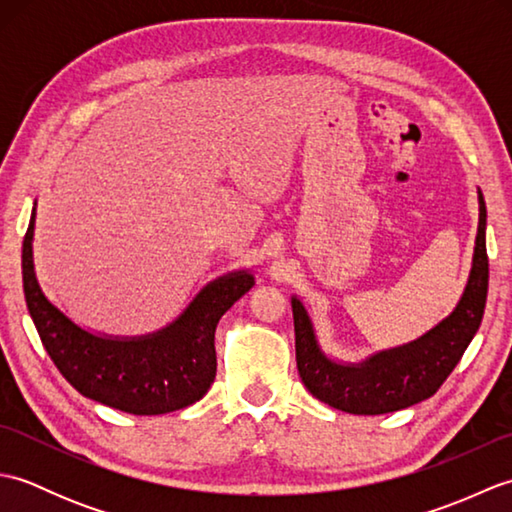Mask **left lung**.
<instances>
[{
	"mask_svg": "<svg viewBox=\"0 0 512 512\" xmlns=\"http://www.w3.org/2000/svg\"><path fill=\"white\" fill-rule=\"evenodd\" d=\"M480 200L473 266L469 284L458 306L436 328L407 345L367 356L363 363H339L321 350L314 325L303 303L292 297L295 317L297 369L314 398L356 416H378L416 405L436 394L460 363L466 347L480 328L488 292L486 204Z\"/></svg>",
	"mask_w": 512,
	"mask_h": 512,
	"instance_id": "1",
	"label": "left lung"
}]
</instances>
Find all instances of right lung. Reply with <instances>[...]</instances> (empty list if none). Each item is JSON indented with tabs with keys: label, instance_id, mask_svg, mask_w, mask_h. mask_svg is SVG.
<instances>
[{
	"label": "right lung",
	"instance_id": "add662e5",
	"mask_svg": "<svg viewBox=\"0 0 512 512\" xmlns=\"http://www.w3.org/2000/svg\"><path fill=\"white\" fill-rule=\"evenodd\" d=\"M32 235L35 211L21 248L26 306L52 363L79 394L134 416H158L189 407L209 391L217 369V321L255 286L253 273L237 270L206 284L176 321L154 334H94L43 295Z\"/></svg>",
	"mask_w": 512,
	"mask_h": 512
}]
</instances>
